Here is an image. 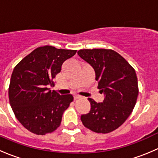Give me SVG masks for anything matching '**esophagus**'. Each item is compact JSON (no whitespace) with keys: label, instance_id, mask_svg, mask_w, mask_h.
Returning a JSON list of instances; mask_svg holds the SVG:
<instances>
[{"label":"esophagus","instance_id":"1","mask_svg":"<svg viewBox=\"0 0 158 158\" xmlns=\"http://www.w3.org/2000/svg\"><path fill=\"white\" fill-rule=\"evenodd\" d=\"M82 98V96H81V95H74L75 99H77V98Z\"/></svg>","mask_w":158,"mask_h":158}]
</instances>
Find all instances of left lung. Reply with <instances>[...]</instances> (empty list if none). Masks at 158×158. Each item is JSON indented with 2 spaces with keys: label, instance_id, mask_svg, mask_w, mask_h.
<instances>
[{
  "label": "left lung",
  "instance_id": "left-lung-1",
  "mask_svg": "<svg viewBox=\"0 0 158 158\" xmlns=\"http://www.w3.org/2000/svg\"><path fill=\"white\" fill-rule=\"evenodd\" d=\"M78 55L93 67L98 89L104 93L103 102L88 100L91 110L82 114L85 127L106 134L120 127L129 117L138 95L135 70L115 51L107 49H80Z\"/></svg>",
  "mask_w": 158,
  "mask_h": 158
}]
</instances>
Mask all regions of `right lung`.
I'll return each instance as SVG.
<instances>
[{
    "label": "right lung",
    "instance_id": "1",
    "mask_svg": "<svg viewBox=\"0 0 158 158\" xmlns=\"http://www.w3.org/2000/svg\"><path fill=\"white\" fill-rule=\"evenodd\" d=\"M77 50L56 49L52 46L38 47L14 67L8 95L17 120L32 133L44 135L60 125L63 114L73 96L51 91L53 79L62 65Z\"/></svg>",
    "mask_w": 158,
    "mask_h": 158
}]
</instances>
